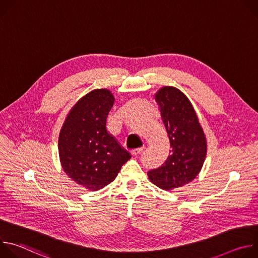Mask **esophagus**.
I'll return each mask as SVG.
<instances>
[{
	"label": "esophagus",
	"mask_w": 258,
	"mask_h": 258,
	"mask_svg": "<svg viewBox=\"0 0 258 258\" xmlns=\"http://www.w3.org/2000/svg\"><path fill=\"white\" fill-rule=\"evenodd\" d=\"M143 151V148H138V149H134L131 151V154L132 156H138L140 153H142Z\"/></svg>",
	"instance_id": "esophagus-1"
}]
</instances>
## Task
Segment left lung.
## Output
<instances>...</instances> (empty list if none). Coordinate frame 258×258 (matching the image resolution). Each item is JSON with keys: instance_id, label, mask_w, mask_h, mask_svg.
Here are the masks:
<instances>
[{"instance_id": "left-lung-1", "label": "left lung", "mask_w": 258, "mask_h": 258, "mask_svg": "<svg viewBox=\"0 0 258 258\" xmlns=\"http://www.w3.org/2000/svg\"><path fill=\"white\" fill-rule=\"evenodd\" d=\"M154 98L168 134L170 154L160 167L148 171V176L158 188L171 191L199 174L207 154V141L192 103L180 90L164 86Z\"/></svg>"}]
</instances>
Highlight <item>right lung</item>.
Masks as SVG:
<instances>
[{"label": "right lung", "instance_id": "right-lung-1", "mask_svg": "<svg viewBox=\"0 0 258 258\" xmlns=\"http://www.w3.org/2000/svg\"><path fill=\"white\" fill-rule=\"evenodd\" d=\"M114 101L113 94L107 89L91 91L69 110L59 134L62 168L88 191L101 190L112 182L131 158L106 128Z\"/></svg>", "mask_w": 258, "mask_h": 258}]
</instances>
